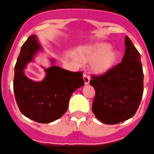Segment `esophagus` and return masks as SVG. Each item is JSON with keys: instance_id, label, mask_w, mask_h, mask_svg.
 Returning a JSON list of instances; mask_svg holds the SVG:
<instances>
[{"instance_id": "34e87169", "label": "esophagus", "mask_w": 154, "mask_h": 154, "mask_svg": "<svg viewBox=\"0 0 154 154\" xmlns=\"http://www.w3.org/2000/svg\"><path fill=\"white\" fill-rule=\"evenodd\" d=\"M83 78H84V84H88L90 83V77L87 74H84L83 75Z\"/></svg>"}]
</instances>
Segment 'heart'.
Masks as SVG:
<instances>
[{"label":"heart","instance_id":"b5f03b06","mask_svg":"<svg viewBox=\"0 0 154 154\" xmlns=\"http://www.w3.org/2000/svg\"><path fill=\"white\" fill-rule=\"evenodd\" d=\"M79 59L85 62L92 60L91 71L96 75H103L116 66L119 53L108 43H97L80 51Z\"/></svg>","mask_w":154,"mask_h":154}]
</instances>
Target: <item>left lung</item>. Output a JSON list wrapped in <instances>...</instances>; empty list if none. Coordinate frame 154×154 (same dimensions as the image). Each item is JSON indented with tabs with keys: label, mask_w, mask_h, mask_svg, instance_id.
Masks as SVG:
<instances>
[{
	"label": "left lung",
	"mask_w": 154,
	"mask_h": 154,
	"mask_svg": "<svg viewBox=\"0 0 154 154\" xmlns=\"http://www.w3.org/2000/svg\"><path fill=\"white\" fill-rule=\"evenodd\" d=\"M121 63L106 74L92 76L95 89L92 105L95 117L105 124L125 121L135 114L143 93V73L140 54L128 37Z\"/></svg>",
	"instance_id": "1"
}]
</instances>
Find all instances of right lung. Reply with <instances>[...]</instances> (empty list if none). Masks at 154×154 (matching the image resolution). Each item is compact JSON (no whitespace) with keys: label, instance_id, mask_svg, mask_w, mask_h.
<instances>
[{"label":"right lung","instance_id":"1","mask_svg":"<svg viewBox=\"0 0 154 154\" xmlns=\"http://www.w3.org/2000/svg\"><path fill=\"white\" fill-rule=\"evenodd\" d=\"M43 51L36 35H31L22 45L14 67V91L22 114L41 124H48L66 113L69 100L74 91L82 87V72H71L55 66L44 68L45 77L34 81L24 74V69L32 62L39 51Z\"/></svg>","mask_w":154,"mask_h":154}]
</instances>
